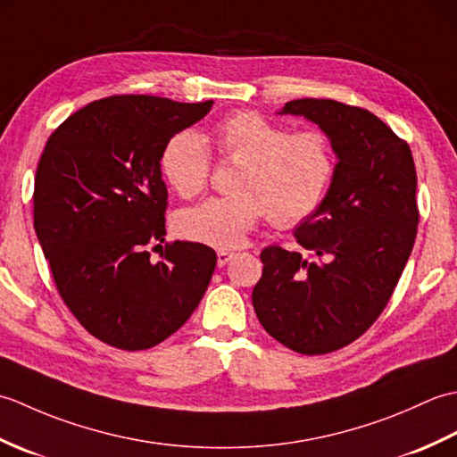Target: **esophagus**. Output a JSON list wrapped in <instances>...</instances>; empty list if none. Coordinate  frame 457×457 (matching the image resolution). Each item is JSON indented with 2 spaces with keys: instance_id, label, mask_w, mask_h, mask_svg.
<instances>
[{
  "instance_id": "obj_1",
  "label": "esophagus",
  "mask_w": 457,
  "mask_h": 457,
  "mask_svg": "<svg viewBox=\"0 0 457 457\" xmlns=\"http://www.w3.org/2000/svg\"><path fill=\"white\" fill-rule=\"evenodd\" d=\"M231 259H234V253H231V251H226V249H220L218 251V267L228 265Z\"/></svg>"
}]
</instances>
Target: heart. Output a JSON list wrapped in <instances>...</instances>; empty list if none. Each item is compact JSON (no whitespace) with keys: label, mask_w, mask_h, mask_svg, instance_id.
I'll use <instances>...</instances> for the list:
<instances>
[{"label":"heart","mask_w":457,"mask_h":457,"mask_svg":"<svg viewBox=\"0 0 457 457\" xmlns=\"http://www.w3.org/2000/svg\"><path fill=\"white\" fill-rule=\"evenodd\" d=\"M216 143L241 162L234 182L239 192L180 212L177 231L202 245L239 247L265 213L277 228L295 226L318 210L334 179L332 141L322 131L290 133L255 112H237L220 121ZM210 170L212 154L198 133L180 131L162 147V177L184 198L206 188Z\"/></svg>","instance_id":"heart-1"}]
</instances>
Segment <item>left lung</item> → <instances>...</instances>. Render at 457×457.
<instances>
[{"label": "left lung", "mask_w": 457, "mask_h": 457, "mask_svg": "<svg viewBox=\"0 0 457 457\" xmlns=\"http://www.w3.org/2000/svg\"><path fill=\"white\" fill-rule=\"evenodd\" d=\"M280 115L316 123L337 157L318 210L295 229L298 251H261L253 308L269 336L293 352L322 355L373 326L399 283L419 226L409 143L355 105L303 98Z\"/></svg>", "instance_id": "8db88e82"}]
</instances>
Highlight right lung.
Returning <instances> with one entry per match:
<instances>
[{
	"label": "right lung",
	"instance_id": "right-lung-1",
	"mask_svg": "<svg viewBox=\"0 0 457 457\" xmlns=\"http://www.w3.org/2000/svg\"><path fill=\"white\" fill-rule=\"evenodd\" d=\"M212 104L110 96L72 113L45 145L33 226L58 295L104 344L125 352L157 345L206 293L216 251L192 241L161 247L169 198L161 153ZM151 245L161 262L150 261Z\"/></svg>",
	"mask_w": 457,
	"mask_h": 457
}]
</instances>
